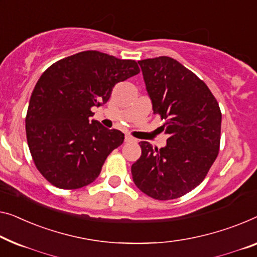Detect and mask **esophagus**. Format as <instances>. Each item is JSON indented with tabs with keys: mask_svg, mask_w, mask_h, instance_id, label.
Segmentation results:
<instances>
[{
	"mask_svg": "<svg viewBox=\"0 0 257 257\" xmlns=\"http://www.w3.org/2000/svg\"><path fill=\"white\" fill-rule=\"evenodd\" d=\"M124 141H125V142H135L136 140L134 139V137L130 136V135H125V136H124Z\"/></svg>",
	"mask_w": 257,
	"mask_h": 257,
	"instance_id": "obj_1",
	"label": "esophagus"
}]
</instances>
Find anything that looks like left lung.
<instances>
[{"instance_id":"left-lung-1","label":"left lung","mask_w":257,"mask_h":257,"mask_svg":"<svg viewBox=\"0 0 257 257\" xmlns=\"http://www.w3.org/2000/svg\"><path fill=\"white\" fill-rule=\"evenodd\" d=\"M153 114L164 120V148L141 142L142 156L132 166L133 180L159 201L189 193L204 180L218 156L221 113L205 83L168 56L139 61Z\"/></svg>"}]
</instances>
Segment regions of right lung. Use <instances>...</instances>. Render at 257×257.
<instances>
[{
	"label": "right lung",
	"instance_id": "right-lung-1",
	"mask_svg": "<svg viewBox=\"0 0 257 257\" xmlns=\"http://www.w3.org/2000/svg\"><path fill=\"white\" fill-rule=\"evenodd\" d=\"M139 72L135 61L86 51L57 61L41 75L25 128L33 162L53 186L77 189L98 178L124 135L91 120V108L106 104L115 84Z\"/></svg>",
	"mask_w": 257,
	"mask_h": 257
}]
</instances>
